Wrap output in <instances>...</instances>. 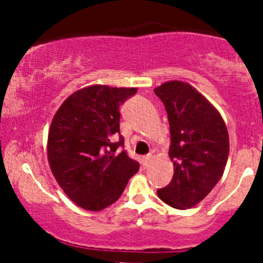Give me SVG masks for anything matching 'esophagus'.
<instances>
[{
    "label": "esophagus",
    "instance_id": "esophagus-1",
    "mask_svg": "<svg viewBox=\"0 0 263 263\" xmlns=\"http://www.w3.org/2000/svg\"><path fill=\"white\" fill-rule=\"evenodd\" d=\"M150 161H151V155L144 156V158H142V165L146 168V166H148V164H150Z\"/></svg>",
    "mask_w": 263,
    "mask_h": 263
}]
</instances>
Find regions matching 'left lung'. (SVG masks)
I'll use <instances>...</instances> for the list:
<instances>
[{
    "mask_svg": "<svg viewBox=\"0 0 263 263\" xmlns=\"http://www.w3.org/2000/svg\"><path fill=\"white\" fill-rule=\"evenodd\" d=\"M154 92L168 113L174 165L173 179L158 196L174 209H191L222 177L229 155L228 128L216 108L187 82L166 81Z\"/></svg>",
    "mask_w": 263,
    "mask_h": 263,
    "instance_id": "obj_1",
    "label": "left lung"
}]
</instances>
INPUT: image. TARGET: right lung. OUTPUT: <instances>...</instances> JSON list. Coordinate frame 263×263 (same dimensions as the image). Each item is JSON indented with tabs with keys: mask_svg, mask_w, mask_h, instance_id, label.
<instances>
[{
	"mask_svg": "<svg viewBox=\"0 0 263 263\" xmlns=\"http://www.w3.org/2000/svg\"><path fill=\"white\" fill-rule=\"evenodd\" d=\"M136 87L91 85L62 103L50 123L47 155L60 187L71 201L89 211L115 203L140 165L128 158L119 134V107Z\"/></svg>",
	"mask_w": 263,
	"mask_h": 263,
	"instance_id": "1",
	"label": "right lung"
}]
</instances>
